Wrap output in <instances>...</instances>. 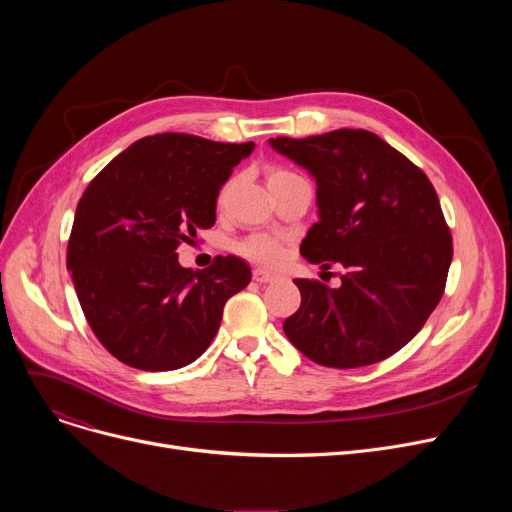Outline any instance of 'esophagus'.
<instances>
[{
    "instance_id": "esophagus-1",
    "label": "esophagus",
    "mask_w": 512,
    "mask_h": 512,
    "mask_svg": "<svg viewBox=\"0 0 512 512\" xmlns=\"http://www.w3.org/2000/svg\"><path fill=\"white\" fill-rule=\"evenodd\" d=\"M278 276L270 270H265V267H255L253 270V280L259 282V284H265V282H274Z\"/></svg>"
}]
</instances>
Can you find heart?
I'll return each instance as SVG.
<instances>
[{
	"label": "heart",
	"instance_id": "heart-1",
	"mask_svg": "<svg viewBox=\"0 0 512 512\" xmlns=\"http://www.w3.org/2000/svg\"><path fill=\"white\" fill-rule=\"evenodd\" d=\"M286 176H297V174H292V172L282 170V168H274V170L270 172V178H267V182L280 180V178H286ZM238 251H240L242 255L251 257V259L267 261V263H274V261L280 257V249L274 245V242H272L270 238H265V236H251V238H247L245 242H240Z\"/></svg>",
	"mask_w": 512,
	"mask_h": 512
}]
</instances>
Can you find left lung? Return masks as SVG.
<instances>
[{"label": "left lung", "mask_w": 512, "mask_h": 512, "mask_svg": "<svg viewBox=\"0 0 512 512\" xmlns=\"http://www.w3.org/2000/svg\"><path fill=\"white\" fill-rule=\"evenodd\" d=\"M315 184L317 222L301 242L311 263L346 267L340 286L301 280L286 338L311 361L353 369L400 351L440 303L452 238L432 182L369 130L270 139Z\"/></svg>", "instance_id": "left-lung-1"}]
</instances>
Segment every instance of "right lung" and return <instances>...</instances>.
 <instances>
[{"instance_id": "obj_1", "label": "right lung", "mask_w": 512, "mask_h": 512, "mask_svg": "<svg viewBox=\"0 0 512 512\" xmlns=\"http://www.w3.org/2000/svg\"><path fill=\"white\" fill-rule=\"evenodd\" d=\"M255 143H215L164 132L132 143L78 201L66 265L99 342L143 371L199 359L226 301L251 282L238 257L207 270L178 263V245L215 224L222 184Z\"/></svg>"}]
</instances>
